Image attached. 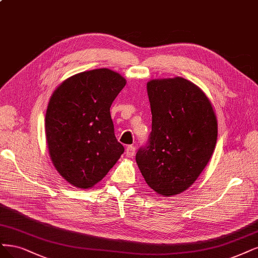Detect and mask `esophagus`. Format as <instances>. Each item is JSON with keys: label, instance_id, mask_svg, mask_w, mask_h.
<instances>
[{"label": "esophagus", "instance_id": "34e87169", "mask_svg": "<svg viewBox=\"0 0 258 258\" xmlns=\"http://www.w3.org/2000/svg\"><path fill=\"white\" fill-rule=\"evenodd\" d=\"M136 155V147L132 146V145H129L127 148H126V156L128 158H131Z\"/></svg>", "mask_w": 258, "mask_h": 258}]
</instances>
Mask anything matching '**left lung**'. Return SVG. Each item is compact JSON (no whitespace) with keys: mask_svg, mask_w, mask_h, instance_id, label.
Returning a JSON list of instances; mask_svg holds the SVG:
<instances>
[{"mask_svg":"<svg viewBox=\"0 0 258 258\" xmlns=\"http://www.w3.org/2000/svg\"><path fill=\"white\" fill-rule=\"evenodd\" d=\"M152 132L136 155L146 183L162 197L189 189L214 154L218 122L211 102L183 78L147 83Z\"/></svg>","mask_w":258,"mask_h":258,"instance_id":"left-lung-1","label":"left lung"}]
</instances>
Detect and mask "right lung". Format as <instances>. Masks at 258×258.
Here are the masks:
<instances>
[{
	"instance_id": "1",
	"label": "right lung",
	"mask_w": 258,
	"mask_h": 258,
	"mask_svg": "<svg viewBox=\"0 0 258 258\" xmlns=\"http://www.w3.org/2000/svg\"><path fill=\"white\" fill-rule=\"evenodd\" d=\"M125 85L119 74L100 68L68 78L51 96L46 113L50 158L77 188L99 182L125 150L115 138L110 114Z\"/></svg>"
}]
</instances>
